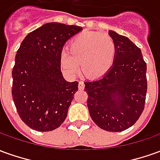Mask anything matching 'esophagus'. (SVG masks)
<instances>
[{
    "instance_id": "esophagus-1",
    "label": "esophagus",
    "mask_w": 160,
    "mask_h": 160,
    "mask_svg": "<svg viewBox=\"0 0 160 160\" xmlns=\"http://www.w3.org/2000/svg\"><path fill=\"white\" fill-rule=\"evenodd\" d=\"M84 87H85V85H84V82L83 81H79V86H78V88L80 90H83L84 89Z\"/></svg>"
}]
</instances>
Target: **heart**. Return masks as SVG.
Returning a JSON list of instances; mask_svg holds the SVG:
<instances>
[{"label": "heart", "instance_id": "obj_1", "mask_svg": "<svg viewBox=\"0 0 160 160\" xmlns=\"http://www.w3.org/2000/svg\"><path fill=\"white\" fill-rule=\"evenodd\" d=\"M116 46L106 33H81L72 39L69 50L61 53V68L70 77H75L80 68L88 77H98L110 69L113 63Z\"/></svg>", "mask_w": 160, "mask_h": 160}]
</instances>
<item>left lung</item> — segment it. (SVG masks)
Wrapping results in <instances>:
<instances>
[{
  "mask_svg": "<svg viewBox=\"0 0 160 160\" xmlns=\"http://www.w3.org/2000/svg\"><path fill=\"white\" fill-rule=\"evenodd\" d=\"M108 33L116 46L113 63L101 78L85 81V91L93 122L105 131L122 132L134 125L144 110L146 63L128 38L112 30Z\"/></svg>",
  "mask_w": 160,
  "mask_h": 160,
  "instance_id": "1",
  "label": "left lung"
}]
</instances>
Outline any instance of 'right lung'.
Returning a JSON list of instances; mask_svg holds the SVG:
<instances>
[{"instance_id": "right-lung-1", "label": "right lung", "mask_w": 160, "mask_h": 160, "mask_svg": "<svg viewBox=\"0 0 160 160\" xmlns=\"http://www.w3.org/2000/svg\"><path fill=\"white\" fill-rule=\"evenodd\" d=\"M81 27L48 22L29 33L15 55L12 96L20 118L39 132L61 126L68 116L78 81L68 82L61 71L65 43Z\"/></svg>"}]
</instances>
